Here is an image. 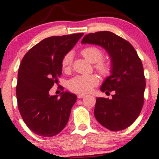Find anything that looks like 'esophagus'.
I'll use <instances>...</instances> for the list:
<instances>
[{"label":"esophagus","instance_id":"esophagus-1","mask_svg":"<svg viewBox=\"0 0 159 159\" xmlns=\"http://www.w3.org/2000/svg\"><path fill=\"white\" fill-rule=\"evenodd\" d=\"M86 96V94H78V99H81V98H84V97Z\"/></svg>","mask_w":159,"mask_h":159}]
</instances>
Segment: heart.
<instances>
[{
	"label": "heart",
	"instance_id": "obj_1",
	"mask_svg": "<svg viewBox=\"0 0 159 159\" xmlns=\"http://www.w3.org/2000/svg\"><path fill=\"white\" fill-rule=\"evenodd\" d=\"M81 54L86 60L92 63H95V68L102 75H107L111 72V63L107 61L101 60L102 52L95 46H89L84 48ZM72 65V54L70 53L65 54L62 60V67L64 70H68ZM99 78L94 74L91 75H76L69 80L67 86L73 92L78 94H85L90 92L95 86L97 85Z\"/></svg>",
	"mask_w": 159,
	"mask_h": 159
}]
</instances>
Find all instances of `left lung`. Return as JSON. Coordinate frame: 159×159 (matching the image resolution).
Returning <instances> with one entry per match:
<instances>
[{"mask_svg":"<svg viewBox=\"0 0 159 159\" xmlns=\"http://www.w3.org/2000/svg\"><path fill=\"white\" fill-rule=\"evenodd\" d=\"M81 43L101 46L111 58V75L100 90L106 94L113 91L114 94L111 99L97 97L95 118L107 129H125L137 119L143 106L145 78L140 59L132 44L109 31L86 35Z\"/></svg>","mask_w":159,"mask_h":159,"instance_id":"obj_1","label":"left lung"}]
</instances>
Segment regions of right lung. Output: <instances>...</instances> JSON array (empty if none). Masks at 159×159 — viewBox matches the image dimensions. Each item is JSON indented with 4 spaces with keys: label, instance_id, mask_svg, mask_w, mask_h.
I'll use <instances>...</instances> for the list:
<instances>
[{
    "label": "right lung",
    "instance_id": "1",
    "mask_svg": "<svg viewBox=\"0 0 159 159\" xmlns=\"http://www.w3.org/2000/svg\"><path fill=\"white\" fill-rule=\"evenodd\" d=\"M84 33L43 39L26 53L18 71L16 88L20 113L26 125L42 137H53L67 125L77 99L75 94L62 92L60 98L49 90L62 74V60Z\"/></svg>",
    "mask_w": 159,
    "mask_h": 159
}]
</instances>
